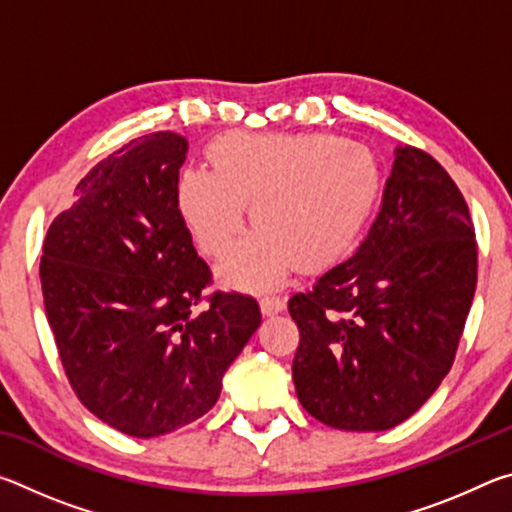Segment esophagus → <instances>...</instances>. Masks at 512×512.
<instances>
[{"label": "esophagus", "mask_w": 512, "mask_h": 512, "mask_svg": "<svg viewBox=\"0 0 512 512\" xmlns=\"http://www.w3.org/2000/svg\"><path fill=\"white\" fill-rule=\"evenodd\" d=\"M259 309H262L264 316H275L284 311V300L277 298V296H264L259 300Z\"/></svg>", "instance_id": "34e87169"}]
</instances>
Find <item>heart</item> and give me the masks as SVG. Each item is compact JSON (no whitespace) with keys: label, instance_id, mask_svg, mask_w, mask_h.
<instances>
[{"label":"heart","instance_id":"obj_1","mask_svg":"<svg viewBox=\"0 0 512 512\" xmlns=\"http://www.w3.org/2000/svg\"><path fill=\"white\" fill-rule=\"evenodd\" d=\"M210 167L178 180V207L201 253L219 259L244 230L257 228L219 266L225 287H277L293 266H334L357 241L381 189L370 149L325 133H232L210 149Z\"/></svg>","mask_w":512,"mask_h":512}]
</instances>
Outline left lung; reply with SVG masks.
<instances>
[{
    "label": "left lung",
    "instance_id": "1",
    "mask_svg": "<svg viewBox=\"0 0 512 512\" xmlns=\"http://www.w3.org/2000/svg\"><path fill=\"white\" fill-rule=\"evenodd\" d=\"M476 289L463 194L440 164L397 146L368 237L314 289L289 300L300 329L293 384L327 427L386 431L452 368Z\"/></svg>",
    "mask_w": 512,
    "mask_h": 512
}]
</instances>
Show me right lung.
Instances as JSON below:
<instances>
[{
    "label": "right lung",
    "mask_w": 512,
    "mask_h": 512,
    "mask_svg": "<svg viewBox=\"0 0 512 512\" xmlns=\"http://www.w3.org/2000/svg\"><path fill=\"white\" fill-rule=\"evenodd\" d=\"M185 158L187 140L169 131L128 142L76 185L42 246V296L69 384L135 438L210 411L262 323L250 296H201L212 273L178 210Z\"/></svg>",
    "instance_id": "right-lung-1"
}]
</instances>
